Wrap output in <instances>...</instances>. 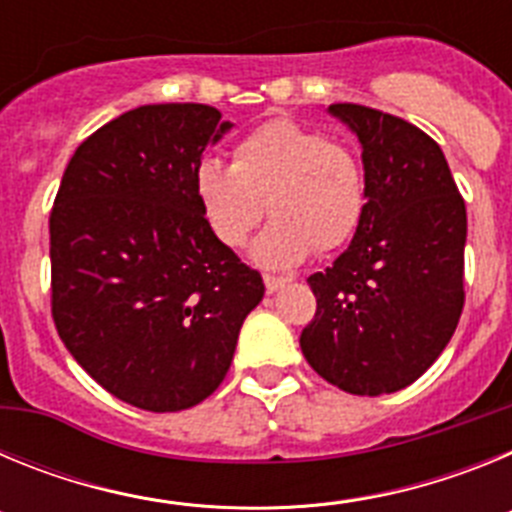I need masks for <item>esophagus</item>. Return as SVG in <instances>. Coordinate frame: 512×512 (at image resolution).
Instances as JSON below:
<instances>
[{
  "mask_svg": "<svg viewBox=\"0 0 512 512\" xmlns=\"http://www.w3.org/2000/svg\"><path fill=\"white\" fill-rule=\"evenodd\" d=\"M287 282L289 279H284V277H271V274H264L266 292H279V289H282Z\"/></svg>",
  "mask_w": 512,
  "mask_h": 512,
  "instance_id": "34e87169",
  "label": "esophagus"
}]
</instances>
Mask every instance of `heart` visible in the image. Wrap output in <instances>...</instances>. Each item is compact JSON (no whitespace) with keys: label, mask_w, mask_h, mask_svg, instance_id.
I'll return each instance as SVG.
<instances>
[{"label":"heart","mask_w":512,"mask_h":512,"mask_svg":"<svg viewBox=\"0 0 512 512\" xmlns=\"http://www.w3.org/2000/svg\"><path fill=\"white\" fill-rule=\"evenodd\" d=\"M194 189L217 241L238 248L271 223L253 256L274 269L300 264L315 248L338 251L356 235L366 189L359 158L295 120H269L233 146V164L202 161Z\"/></svg>","instance_id":"b5f03b06"}]
</instances>
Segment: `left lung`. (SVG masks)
<instances>
[{
  "label": "left lung",
  "instance_id": "obj_1",
  "mask_svg": "<svg viewBox=\"0 0 512 512\" xmlns=\"http://www.w3.org/2000/svg\"><path fill=\"white\" fill-rule=\"evenodd\" d=\"M361 143L366 205L354 241L307 279V364L351 395H390L441 356L464 310L467 207L431 135L402 117L338 102Z\"/></svg>",
  "mask_w": 512,
  "mask_h": 512
}]
</instances>
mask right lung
Instances as JSON below:
<instances>
[{
    "mask_svg": "<svg viewBox=\"0 0 512 512\" xmlns=\"http://www.w3.org/2000/svg\"><path fill=\"white\" fill-rule=\"evenodd\" d=\"M210 104H143L89 135L51 210V312L117 400L187 410L220 387L264 279L217 241L194 174L233 125Z\"/></svg>",
    "mask_w": 512,
    "mask_h": 512,
    "instance_id": "obj_1",
    "label": "right lung"
}]
</instances>
